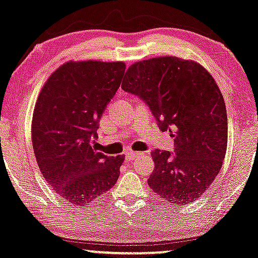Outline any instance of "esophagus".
I'll return each mask as SVG.
<instances>
[{
  "mask_svg": "<svg viewBox=\"0 0 258 258\" xmlns=\"http://www.w3.org/2000/svg\"><path fill=\"white\" fill-rule=\"evenodd\" d=\"M140 155H143V153L142 152H136V151H127L126 152V159H128V161H133V159L139 157Z\"/></svg>",
  "mask_w": 258,
  "mask_h": 258,
  "instance_id": "1",
  "label": "esophagus"
}]
</instances>
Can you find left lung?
Here are the masks:
<instances>
[{"label":"left lung","instance_id":"left-lung-1","mask_svg":"<svg viewBox=\"0 0 258 258\" xmlns=\"http://www.w3.org/2000/svg\"><path fill=\"white\" fill-rule=\"evenodd\" d=\"M125 91L151 109L175 153L151 152L150 188L176 206L194 202L219 174L227 148V114L213 76L198 61L164 56L136 61L125 74Z\"/></svg>","mask_w":258,"mask_h":258}]
</instances>
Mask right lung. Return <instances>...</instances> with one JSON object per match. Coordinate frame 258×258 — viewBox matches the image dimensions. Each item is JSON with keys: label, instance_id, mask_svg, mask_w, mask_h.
I'll return each instance as SVG.
<instances>
[{"label": "right lung", "instance_id": "1", "mask_svg": "<svg viewBox=\"0 0 258 258\" xmlns=\"http://www.w3.org/2000/svg\"><path fill=\"white\" fill-rule=\"evenodd\" d=\"M123 61L69 60L47 78L32 119L38 167L58 195L84 206L118 181L125 155L91 146L107 103L121 83Z\"/></svg>", "mask_w": 258, "mask_h": 258}]
</instances>
